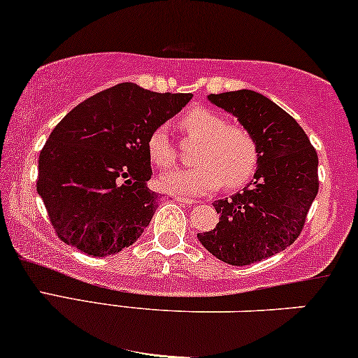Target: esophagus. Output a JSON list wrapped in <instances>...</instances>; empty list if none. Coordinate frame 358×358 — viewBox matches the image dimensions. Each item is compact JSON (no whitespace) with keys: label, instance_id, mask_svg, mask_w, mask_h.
I'll list each match as a JSON object with an SVG mask.
<instances>
[{"label":"esophagus","instance_id":"34e87169","mask_svg":"<svg viewBox=\"0 0 358 358\" xmlns=\"http://www.w3.org/2000/svg\"><path fill=\"white\" fill-rule=\"evenodd\" d=\"M174 201L184 203V206H192V203H196V201H192V199H185V197H180V196H176Z\"/></svg>","mask_w":358,"mask_h":358}]
</instances>
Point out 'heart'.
Instances as JSON below:
<instances>
[{
	"label": "heart",
	"mask_w": 358,
	"mask_h": 358,
	"mask_svg": "<svg viewBox=\"0 0 358 358\" xmlns=\"http://www.w3.org/2000/svg\"><path fill=\"white\" fill-rule=\"evenodd\" d=\"M187 138L199 141L194 152L197 166L161 176L164 190L182 196H199L220 187H241L252 179L258 166V145L243 124L229 123L224 115L208 108H192L180 120ZM152 164L166 171L178 164V148L171 141L168 129L157 127L148 138Z\"/></svg>",
	"instance_id": "1"
}]
</instances>
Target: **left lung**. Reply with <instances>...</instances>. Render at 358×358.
Listing matches in <instances>:
<instances>
[{"mask_svg":"<svg viewBox=\"0 0 358 358\" xmlns=\"http://www.w3.org/2000/svg\"><path fill=\"white\" fill-rule=\"evenodd\" d=\"M208 100L253 134L258 169L247 187L213 202L219 224L199 240L222 262L245 266L294 243L319 190L317 152L298 122L252 90L210 94Z\"/></svg>","mask_w":358,"mask_h":358,"instance_id":"obj_1","label":"left lung"}]
</instances>
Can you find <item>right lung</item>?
Segmentation results:
<instances>
[{
  "label": "right lung",
  "instance_id": "right-lung-1",
  "mask_svg": "<svg viewBox=\"0 0 358 358\" xmlns=\"http://www.w3.org/2000/svg\"><path fill=\"white\" fill-rule=\"evenodd\" d=\"M192 99L118 83L60 120L39 155L37 192L55 234L94 257L122 252L157 207L148 138Z\"/></svg>",
  "mask_w": 358,
  "mask_h": 358
}]
</instances>
